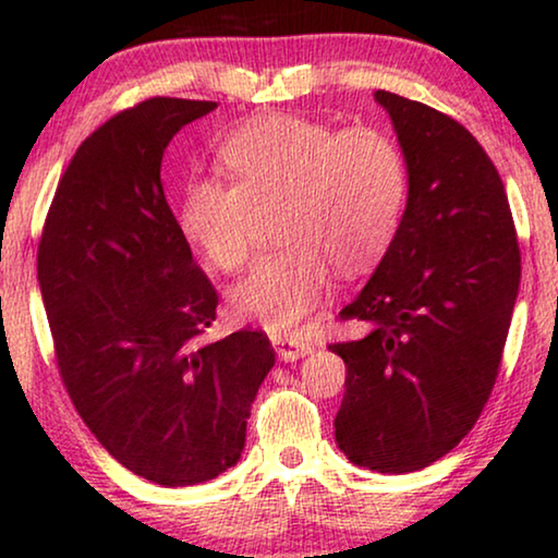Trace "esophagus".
<instances>
[{
	"label": "esophagus",
	"instance_id": "esophagus-1",
	"mask_svg": "<svg viewBox=\"0 0 558 558\" xmlns=\"http://www.w3.org/2000/svg\"><path fill=\"white\" fill-rule=\"evenodd\" d=\"M271 342H274V348H277V355L284 363H294L296 357L310 355L312 350H315V345H312V342L302 340V338H281V335H279V338H274Z\"/></svg>",
	"mask_w": 558,
	"mask_h": 558
}]
</instances>
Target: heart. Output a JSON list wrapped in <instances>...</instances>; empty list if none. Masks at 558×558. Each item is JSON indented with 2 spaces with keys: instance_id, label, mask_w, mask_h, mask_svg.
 Listing matches in <instances>:
<instances>
[{
  "instance_id": "b5f03b06",
  "label": "heart",
  "mask_w": 558,
  "mask_h": 558,
  "mask_svg": "<svg viewBox=\"0 0 558 558\" xmlns=\"http://www.w3.org/2000/svg\"><path fill=\"white\" fill-rule=\"evenodd\" d=\"M233 182L195 180L180 226L216 269L241 271L264 220H277L287 248L258 262L231 289L235 315L287 332L323 302L332 265L342 274L376 266L399 235L409 203V165L391 134L376 126L274 113L248 121L220 149Z\"/></svg>"
}]
</instances>
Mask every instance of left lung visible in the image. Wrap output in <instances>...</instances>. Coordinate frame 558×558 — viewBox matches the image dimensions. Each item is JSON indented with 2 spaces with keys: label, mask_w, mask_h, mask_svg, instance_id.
Wrapping results in <instances>:
<instances>
[{
  "label": "left lung",
  "mask_w": 558,
  "mask_h": 558,
  "mask_svg": "<svg viewBox=\"0 0 558 558\" xmlns=\"http://www.w3.org/2000/svg\"><path fill=\"white\" fill-rule=\"evenodd\" d=\"M409 165L399 235L340 319L345 361L335 439L357 468L414 472L460 445L498 378L521 248L506 187L480 142L432 106L376 90Z\"/></svg>",
  "instance_id": "obj_1"
}]
</instances>
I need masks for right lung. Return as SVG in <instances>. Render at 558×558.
<instances>
[{"mask_svg": "<svg viewBox=\"0 0 558 558\" xmlns=\"http://www.w3.org/2000/svg\"><path fill=\"white\" fill-rule=\"evenodd\" d=\"M216 101L155 96L75 149L45 218L37 281L60 380L113 460L157 485L239 462L274 365L264 332L203 342L218 307L165 197L162 155Z\"/></svg>", "mask_w": 558, "mask_h": 558, "instance_id": "right-lung-1", "label": "right lung"}]
</instances>
